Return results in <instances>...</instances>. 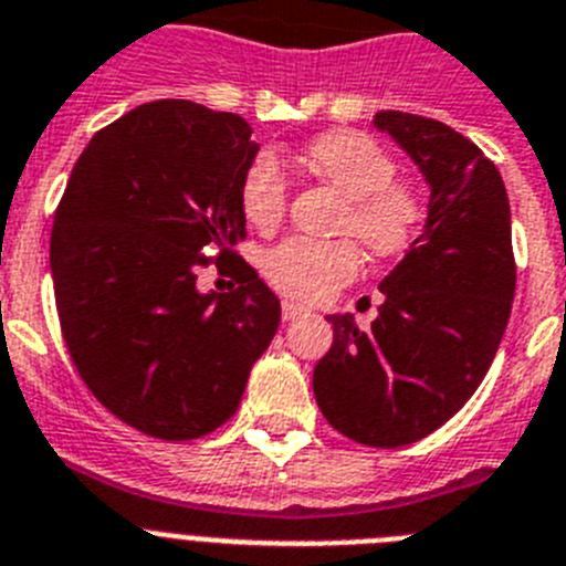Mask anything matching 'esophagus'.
I'll use <instances>...</instances> for the list:
<instances>
[{"mask_svg": "<svg viewBox=\"0 0 566 566\" xmlns=\"http://www.w3.org/2000/svg\"><path fill=\"white\" fill-rule=\"evenodd\" d=\"M304 307L302 304H293V302H282V318L284 322H296L298 316H304Z\"/></svg>", "mask_w": 566, "mask_h": 566, "instance_id": "esophagus-1", "label": "esophagus"}]
</instances>
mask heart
Returning <instances> with one entry per match:
<instances>
[{
	"mask_svg": "<svg viewBox=\"0 0 566 566\" xmlns=\"http://www.w3.org/2000/svg\"><path fill=\"white\" fill-rule=\"evenodd\" d=\"M298 165L311 179L342 196L336 233L353 235L376 259L407 253L424 224V199L399 179L396 159L381 142L361 130H327L302 147ZM287 176L276 156L259 154L239 179V208L255 230H276L287 213ZM361 255L350 239H287L262 255V273L282 296L302 304L331 298L350 284Z\"/></svg>",
	"mask_w": 566,
	"mask_h": 566,
	"instance_id": "heart-1",
	"label": "heart"
}]
</instances>
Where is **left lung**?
<instances>
[{"label":"left lung","mask_w":566,"mask_h":566,"mask_svg":"<svg viewBox=\"0 0 566 566\" xmlns=\"http://www.w3.org/2000/svg\"><path fill=\"white\" fill-rule=\"evenodd\" d=\"M430 185L424 233L378 290L370 331L327 316L333 347L313 370L318 410L367 447L424 439L464 407L493 365L515 296L510 201L499 167L444 122L381 111Z\"/></svg>","instance_id":"8db88e82"}]
</instances>
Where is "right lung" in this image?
I'll return each instance as SVG.
<instances>
[{"label":"right lung","instance_id":"right-lung-1","mask_svg":"<svg viewBox=\"0 0 566 566\" xmlns=\"http://www.w3.org/2000/svg\"><path fill=\"white\" fill-rule=\"evenodd\" d=\"M250 134L235 113L147 102L87 142L56 208L51 273L73 367L116 419L154 439L222 427L276 336V293L230 250L248 235ZM208 247L239 289L198 293Z\"/></svg>","mask_w":566,"mask_h":566}]
</instances>
